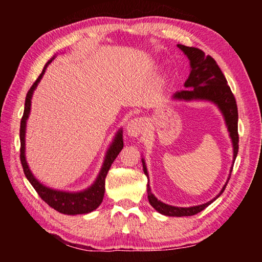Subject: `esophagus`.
<instances>
[{
  "label": "esophagus",
  "mask_w": 262,
  "mask_h": 262,
  "mask_svg": "<svg viewBox=\"0 0 262 262\" xmlns=\"http://www.w3.org/2000/svg\"><path fill=\"white\" fill-rule=\"evenodd\" d=\"M144 129V121L141 118H135L128 122L127 125V134L132 137H137L142 134Z\"/></svg>",
  "instance_id": "esophagus-1"
}]
</instances>
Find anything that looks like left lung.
Here are the masks:
<instances>
[{
  "label": "left lung",
  "mask_w": 262,
  "mask_h": 262,
  "mask_svg": "<svg viewBox=\"0 0 262 262\" xmlns=\"http://www.w3.org/2000/svg\"><path fill=\"white\" fill-rule=\"evenodd\" d=\"M181 51L185 53V55L188 57L190 63V74L185 82V89L186 90L179 91L174 94L173 98L178 100H208L211 101L217 105V107L223 114L225 123L228 126V130L230 133V137L232 140L233 145V163L236 161L237 154H238V108L237 103L234 99V96L232 94L231 89L228 85L227 78L222 73L219 64L216 61L212 59L210 55H206L205 52L199 50L195 47H187L184 45H178ZM143 163V171L144 174L148 177V171L145 167V163L142 159ZM232 167L230 170V176H231ZM230 176L227 180V183L223 186V188L217 195L216 198L212 199L211 201L203 203L200 206H194L188 208H181V207H174L168 206L163 203L162 201L157 200V198L151 193L150 186L148 183V199L150 205H151L158 212L165 215V216H192L196 215L198 212L202 211L205 208H207L210 203L214 202L220 195L224 192L227 184L230 179Z\"/></svg>",
  "instance_id": "left-lung-1"
}]
</instances>
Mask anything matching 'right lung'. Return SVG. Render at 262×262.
I'll list each match as a JSON object with an SVG mask.
<instances>
[{"instance_id":"add662e5","label":"right lung","mask_w":262,"mask_h":262,"mask_svg":"<svg viewBox=\"0 0 262 262\" xmlns=\"http://www.w3.org/2000/svg\"><path fill=\"white\" fill-rule=\"evenodd\" d=\"M54 59V57H53ZM47 62L45 67L42 69V73L39 75L32 86L30 88L25 98V107L24 113L20 120V129H19V139H20V162L21 166H23L24 174L30 184L33 186V188L37 190L43 201H45L48 206L52 207L53 209L61 212V214L66 215H78V214H88V212L94 211L95 209L99 207V205L103 201L104 193H105V178L107 176V172L110 170L111 165L114 162V159L118 157L119 152L121 151L123 148V141H122V130H119L117 136L113 141L112 145H111L107 154L105 156V161L103 164V167L99 172L98 177H97L94 185L85 190L77 193H69V192H62V190H56L48 188L46 186L39 183V181L34 178L32 172L30 171L28 163L25 159V128H26V120H28L30 108H31V98H32L34 89L37 88L38 83L40 82L42 75L45 74L46 67L51 63L52 60Z\"/></svg>"}]
</instances>
